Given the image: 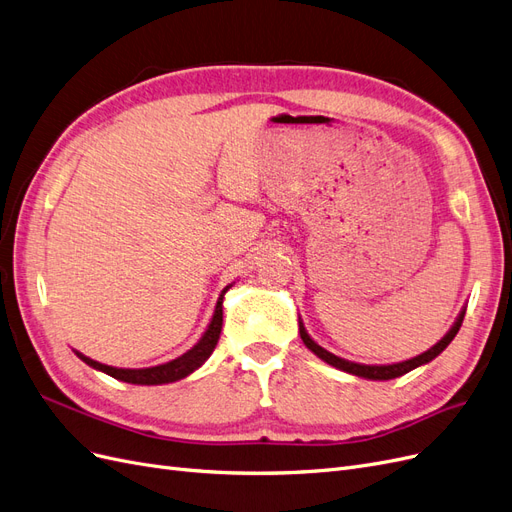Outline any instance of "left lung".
<instances>
[{"label": "left lung", "mask_w": 512, "mask_h": 512, "mask_svg": "<svg viewBox=\"0 0 512 512\" xmlns=\"http://www.w3.org/2000/svg\"><path fill=\"white\" fill-rule=\"evenodd\" d=\"M464 315H466V312L461 310V315H459V319L455 321V325L449 329V334L444 336L438 344H434L430 351H425V353H421L419 357H412V359H408V361H402V364H391V366H361V364H353V361L340 359V357H336L334 353H329V351L321 349V346L306 334V329H304L302 323H300V336H302V340H304V344L308 346V349H310L312 353H315L317 357H321L323 361H327L329 366L340 368V370L349 372V374H355V376L372 378V381H389V378H398V376H402V374H406V372H410V370H415V368L427 364V361H432L434 357H438V355L451 344V340L457 336L461 323H464Z\"/></svg>", "instance_id": "obj_1"}]
</instances>
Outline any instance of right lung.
<instances>
[{"mask_svg":"<svg viewBox=\"0 0 512 512\" xmlns=\"http://www.w3.org/2000/svg\"><path fill=\"white\" fill-rule=\"evenodd\" d=\"M221 327H223V295L217 302V308H214V317H212V321L206 329V334L202 336V340L197 342L191 351H187L185 355H180L178 359L168 361V364H161V366H155V368H142V370H123V368H112V366L100 364V361H93V359L80 355V353H78V357L85 361V364H89L91 368L102 370L108 376L117 378V381H123V383H131V385L174 383V381H180V378H185L187 374H191L193 370L200 368L204 361L210 357V353L214 351V346H217V342H219Z\"/></svg>","mask_w":512,"mask_h":512,"instance_id":"right-lung-1","label":"right lung"}]
</instances>
